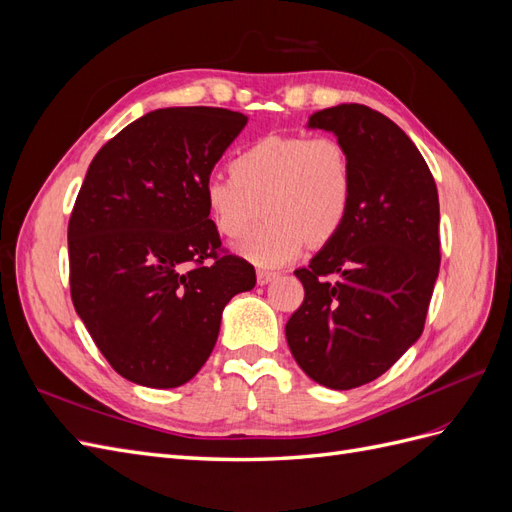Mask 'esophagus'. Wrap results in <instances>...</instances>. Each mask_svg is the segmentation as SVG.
I'll list each match as a JSON object with an SVG mask.
<instances>
[{
  "label": "esophagus",
  "instance_id": "1",
  "mask_svg": "<svg viewBox=\"0 0 512 512\" xmlns=\"http://www.w3.org/2000/svg\"><path fill=\"white\" fill-rule=\"evenodd\" d=\"M275 277H277V273L267 271V269H258V271H256V280H258V284H260V286L269 284L271 280H275Z\"/></svg>",
  "mask_w": 512,
  "mask_h": 512
}]
</instances>
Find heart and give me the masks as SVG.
Segmentation results:
<instances>
[{
  "label": "heart",
  "mask_w": 512,
  "mask_h": 512,
  "mask_svg": "<svg viewBox=\"0 0 512 512\" xmlns=\"http://www.w3.org/2000/svg\"><path fill=\"white\" fill-rule=\"evenodd\" d=\"M354 196V168L346 145L329 134H269L230 160V175H213L203 200L213 228L241 239L237 254L262 269L294 260L305 241L324 245L344 228Z\"/></svg>",
  "instance_id": "obj_1"
}]
</instances>
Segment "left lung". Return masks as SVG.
Segmentation results:
<instances>
[{
	"label": "left lung",
	"mask_w": 512,
	"mask_h": 512,
	"mask_svg": "<svg viewBox=\"0 0 512 512\" xmlns=\"http://www.w3.org/2000/svg\"><path fill=\"white\" fill-rule=\"evenodd\" d=\"M309 128L346 145L354 196L339 235L294 271L305 299L286 339L309 378L348 391L382 376L423 333L440 271L438 188L408 134L374 108H324Z\"/></svg>",
	"instance_id": "left-lung-1"
}]
</instances>
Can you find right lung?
Segmentation results:
<instances>
[{
  "label": "right lung",
  "instance_id": "right-lung-1",
  "mask_svg": "<svg viewBox=\"0 0 512 512\" xmlns=\"http://www.w3.org/2000/svg\"><path fill=\"white\" fill-rule=\"evenodd\" d=\"M247 117L228 108H158L91 160L68 222L76 314L119 376L175 389L218 342L226 303L252 290L228 254L203 185Z\"/></svg>",
  "mask_w": 512,
  "mask_h": 512
}]
</instances>
